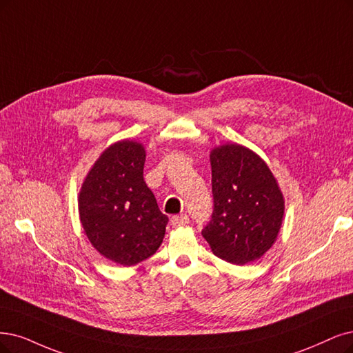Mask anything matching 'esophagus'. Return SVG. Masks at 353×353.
Listing matches in <instances>:
<instances>
[{"mask_svg": "<svg viewBox=\"0 0 353 353\" xmlns=\"http://www.w3.org/2000/svg\"><path fill=\"white\" fill-rule=\"evenodd\" d=\"M189 223V218L186 214H180V215H174L172 216V225L173 227H183Z\"/></svg>", "mask_w": 353, "mask_h": 353, "instance_id": "esophagus-1", "label": "esophagus"}]
</instances>
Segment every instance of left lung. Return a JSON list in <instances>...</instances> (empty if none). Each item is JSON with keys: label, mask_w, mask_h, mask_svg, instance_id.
Instances as JSON below:
<instances>
[{"label": "left lung", "mask_w": 353, "mask_h": 353, "mask_svg": "<svg viewBox=\"0 0 353 353\" xmlns=\"http://www.w3.org/2000/svg\"><path fill=\"white\" fill-rule=\"evenodd\" d=\"M212 218L202 236L215 256L234 265L262 257L276 241L285 214L278 180L260 157L240 143L211 151Z\"/></svg>", "instance_id": "1"}]
</instances>
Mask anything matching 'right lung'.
<instances>
[{
	"instance_id": "right-lung-1",
	"label": "right lung",
	"mask_w": 353,
	"mask_h": 353,
	"mask_svg": "<svg viewBox=\"0 0 353 353\" xmlns=\"http://www.w3.org/2000/svg\"><path fill=\"white\" fill-rule=\"evenodd\" d=\"M145 155L141 142L112 143L78 193V212L91 245L122 266L137 265L159 250L168 223L143 181Z\"/></svg>"
}]
</instances>
